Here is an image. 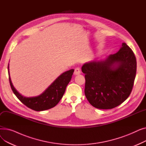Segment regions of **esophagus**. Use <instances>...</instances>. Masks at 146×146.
Wrapping results in <instances>:
<instances>
[{
	"label": "esophagus",
	"mask_w": 146,
	"mask_h": 146,
	"mask_svg": "<svg viewBox=\"0 0 146 146\" xmlns=\"http://www.w3.org/2000/svg\"><path fill=\"white\" fill-rule=\"evenodd\" d=\"M80 73H81V72H80V68L79 67H77V68H76L74 69V75L80 74Z\"/></svg>",
	"instance_id": "esophagus-1"
}]
</instances>
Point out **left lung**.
<instances>
[{
    "instance_id": "1",
    "label": "left lung",
    "mask_w": 146,
    "mask_h": 146,
    "mask_svg": "<svg viewBox=\"0 0 146 146\" xmlns=\"http://www.w3.org/2000/svg\"><path fill=\"white\" fill-rule=\"evenodd\" d=\"M137 70L136 58L126 43L104 60L84 64L85 94L95 108L110 110L124 102L131 94Z\"/></svg>"
}]
</instances>
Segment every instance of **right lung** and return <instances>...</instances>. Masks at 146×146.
I'll list each match as a JSON object with an SVG mask.
<instances>
[{"label":"right lung","mask_w":146,"mask_h":146,"mask_svg":"<svg viewBox=\"0 0 146 146\" xmlns=\"http://www.w3.org/2000/svg\"><path fill=\"white\" fill-rule=\"evenodd\" d=\"M73 72L74 69H71L61 74L40 95L27 98L22 96L13 87L10 78L8 64L9 79L13 92L23 104L36 111L49 110L54 107L60 102L65 92L67 85L72 79Z\"/></svg>","instance_id":"obj_1"}]
</instances>
